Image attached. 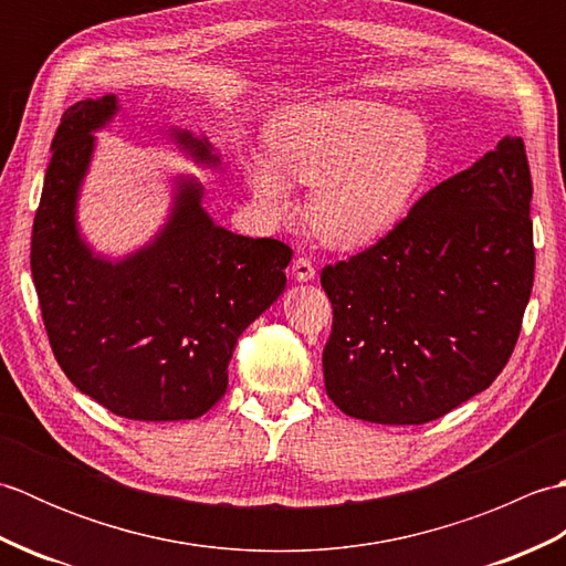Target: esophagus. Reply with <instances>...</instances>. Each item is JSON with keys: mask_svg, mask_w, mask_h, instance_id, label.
I'll return each instance as SVG.
<instances>
[{"mask_svg": "<svg viewBox=\"0 0 566 566\" xmlns=\"http://www.w3.org/2000/svg\"><path fill=\"white\" fill-rule=\"evenodd\" d=\"M292 276L296 282H314L316 280V268L306 258H296L292 262Z\"/></svg>", "mask_w": 566, "mask_h": 566, "instance_id": "1", "label": "esophagus"}]
</instances>
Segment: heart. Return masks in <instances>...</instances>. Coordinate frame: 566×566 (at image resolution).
Listing matches in <instances>:
<instances>
[{
    "instance_id": "heart-1",
    "label": "heart",
    "mask_w": 566,
    "mask_h": 566,
    "mask_svg": "<svg viewBox=\"0 0 566 566\" xmlns=\"http://www.w3.org/2000/svg\"><path fill=\"white\" fill-rule=\"evenodd\" d=\"M432 163L428 126L375 99H308L276 109L264 160L243 165L245 182L272 221L292 213L286 187H314L308 221L323 245H377L411 209Z\"/></svg>"
}]
</instances>
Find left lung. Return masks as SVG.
<instances>
[{"instance_id":"1","label":"left lung","mask_w":566,"mask_h":566,"mask_svg":"<svg viewBox=\"0 0 566 566\" xmlns=\"http://www.w3.org/2000/svg\"><path fill=\"white\" fill-rule=\"evenodd\" d=\"M533 182L506 136L359 255L328 264L323 379L345 416L420 426L491 387L533 290Z\"/></svg>"}]
</instances>
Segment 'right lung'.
I'll list each match as a JSON object with an SVG mask.
<instances>
[{
	"mask_svg": "<svg viewBox=\"0 0 566 566\" xmlns=\"http://www.w3.org/2000/svg\"><path fill=\"white\" fill-rule=\"evenodd\" d=\"M118 112L104 94L63 114L33 221V284L57 365L82 394L130 420H191L226 394L235 343L284 292L292 248L219 226L199 179L179 172L148 243L122 258L94 250L80 195L94 134ZM165 138L203 170L221 167L203 134L172 126Z\"/></svg>",
	"mask_w": 566,
	"mask_h": 566,
	"instance_id": "1",
	"label": "right lung"
}]
</instances>
